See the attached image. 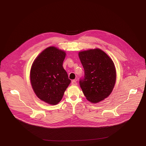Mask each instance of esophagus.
Listing matches in <instances>:
<instances>
[{
  "label": "esophagus",
  "instance_id": "esophagus-1",
  "mask_svg": "<svg viewBox=\"0 0 146 146\" xmlns=\"http://www.w3.org/2000/svg\"><path fill=\"white\" fill-rule=\"evenodd\" d=\"M77 84V83L76 82V80H73L72 81V85H73V86H76Z\"/></svg>",
  "mask_w": 146,
  "mask_h": 146
}]
</instances>
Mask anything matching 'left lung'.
I'll use <instances>...</instances> for the list:
<instances>
[{"label": "left lung", "instance_id": "8db88e82", "mask_svg": "<svg viewBox=\"0 0 146 146\" xmlns=\"http://www.w3.org/2000/svg\"><path fill=\"white\" fill-rule=\"evenodd\" d=\"M78 56L84 69V76L79 83L87 99L96 103L108 98L116 80L112 59L99 48L81 51Z\"/></svg>", "mask_w": 146, "mask_h": 146}]
</instances>
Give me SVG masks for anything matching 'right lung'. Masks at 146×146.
<instances>
[{
  "label": "right lung",
  "instance_id": "obj_1",
  "mask_svg": "<svg viewBox=\"0 0 146 146\" xmlns=\"http://www.w3.org/2000/svg\"><path fill=\"white\" fill-rule=\"evenodd\" d=\"M66 53L55 47H49L41 52L32 65L30 78L36 96L50 105L58 104L70 84L63 62Z\"/></svg>",
  "mask_w": 146,
  "mask_h": 146
}]
</instances>
